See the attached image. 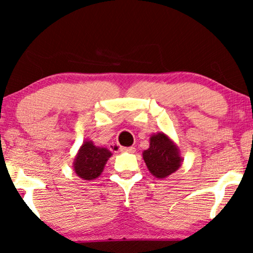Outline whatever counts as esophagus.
<instances>
[{
	"label": "esophagus",
	"instance_id": "34e87169",
	"mask_svg": "<svg viewBox=\"0 0 253 253\" xmlns=\"http://www.w3.org/2000/svg\"><path fill=\"white\" fill-rule=\"evenodd\" d=\"M120 151H121V152H127V153H133V152L136 151V148H134L133 146H130V147H123V146H121V147H120Z\"/></svg>",
	"mask_w": 253,
	"mask_h": 253
}]
</instances>
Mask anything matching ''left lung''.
<instances>
[{"label": "left lung", "mask_w": 253, "mask_h": 253, "mask_svg": "<svg viewBox=\"0 0 253 253\" xmlns=\"http://www.w3.org/2000/svg\"><path fill=\"white\" fill-rule=\"evenodd\" d=\"M143 158L148 170L158 178H165L177 170L182 161L177 147L162 132L151 137L150 147L144 151Z\"/></svg>", "instance_id": "8db88e82"}]
</instances>
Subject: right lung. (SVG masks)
Returning <instances> with one entry per match:
<instances>
[{
    "label": "right lung",
    "instance_id": "1",
    "mask_svg": "<svg viewBox=\"0 0 253 253\" xmlns=\"http://www.w3.org/2000/svg\"><path fill=\"white\" fill-rule=\"evenodd\" d=\"M112 152L105 147L94 146L92 141H85L82 145L75 159L74 168L76 174L83 179H94L100 176Z\"/></svg>",
    "mask_w": 253,
    "mask_h": 253
}]
</instances>
